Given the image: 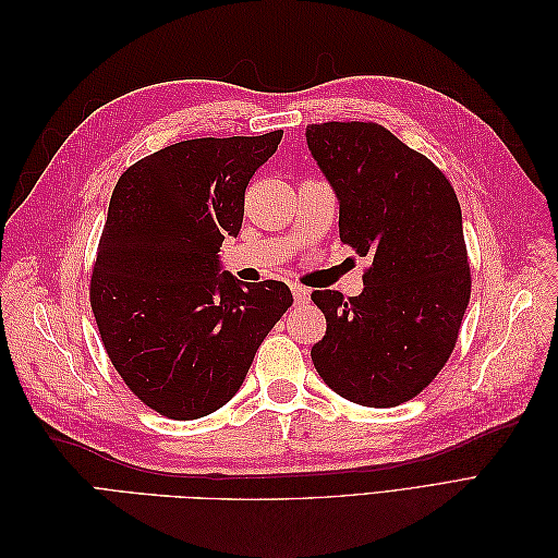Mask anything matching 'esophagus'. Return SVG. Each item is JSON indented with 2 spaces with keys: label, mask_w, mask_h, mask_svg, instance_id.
I'll return each mask as SVG.
<instances>
[{
  "label": "esophagus",
  "mask_w": 558,
  "mask_h": 558,
  "mask_svg": "<svg viewBox=\"0 0 558 558\" xmlns=\"http://www.w3.org/2000/svg\"><path fill=\"white\" fill-rule=\"evenodd\" d=\"M291 291H293V298H295V305H305V302L310 300V289H305V286L293 283Z\"/></svg>",
  "instance_id": "esophagus-1"
}]
</instances>
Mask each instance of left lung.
I'll use <instances>...</instances> for the list:
<instances>
[{
	"label": "left lung",
	"mask_w": 558,
	"mask_h": 558,
	"mask_svg": "<svg viewBox=\"0 0 558 558\" xmlns=\"http://www.w3.org/2000/svg\"><path fill=\"white\" fill-rule=\"evenodd\" d=\"M340 202V240L373 256L361 295L314 291L326 316L312 361L337 396L396 408L449 361L470 302L461 205L426 156L377 123L307 125Z\"/></svg>",
	"instance_id": "8db88e82"
}]
</instances>
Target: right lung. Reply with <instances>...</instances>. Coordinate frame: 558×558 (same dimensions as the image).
<instances>
[{"label":"right lung","instance_id":"right-lung-1","mask_svg":"<svg viewBox=\"0 0 558 558\" xmlns=\"http://www.w3.org/2000/svg\"><path fill=\"white\" fill-rule=\"evenodd\" d=\"M281 134L165 146L128 167L111 193L90 307L118 375L167 418L223 408L293 305L283 281L218 275L226 234L242 228L246 185Z\"/></svg>","mask_w":558,"mask_h":558}]
</instances>
